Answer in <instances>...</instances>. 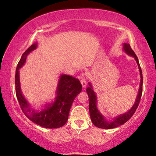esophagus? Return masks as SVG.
Instances as JSON below:
<instances>
[{
	"label": "esophagus",
	"instance_id": "esophagus-1",
	"mask_svg": "<svg viewBox=\"0 0 156 156\" xmlns=\"http://www.w3.org/2000/svg\"><path fill=\"white\" fill-rule=\"evenodd\" d=\"M80 83H81L83 88H85L86 86H87V79L85 78H83L81 79Z\"/></svg>",
	"mask_w": 156,
	"mask_h": 156
}]
</instances>
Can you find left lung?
I'll list each match as a JSON object with an SVG mask.
<instances>
[{"instance_id":"1","label":"left lung","mask_w":156,"mask_h":156,"mask_svg":"<svg viewBox=\"0 0 156 156\" xmlns=\"http://www.w3.org/2000/svg\"><path fill=\"white\" fill-rule=\"evenodd\" d=\"M123 50L125 51L129 56L133 57L135 58L137 64L138 65V69L140 71V88L138 90V95H137L136 100L135 103L132 106V107L129 109L127 112L122 114L118 115L116 117L113 118L112 121H108L105 118V116L100 112V111L97 108V96L94 91L92 88V85L90 83H89V87L87 88L86 91L88 94L89 104V113H90V118L91 122H93L94 125L98 128L109 129L118 127L120 125L125 124L126 122L130 119L132 115L134 114V113L138 107L142 93V83H143V79H142V73L140 63L138 61V57L136 55L134 51L131 48L130 44L129 43H124L123 44Z\"/></svg>"}]
</instances>
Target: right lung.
<instances>
[{"label": "right lung", "instance_id": "1", "mask_svg": "<svg viewBox=\"0 0 156 156\" xmlns=\"http://www.w3.org/2000/svg\"><path fill=\"white\" fill-rule=\"evenodd\" d=\"M37 47V43L31 45L23 53L18 63L15 75L16 94L22 111L31 121L44 128L61 127L67 122L73 100L82 91V84L78 79L74 77L65 74L60 75L54 101L45 104L44 108L41 109L37 110L31 107L21 91L19 69L26 62L27 55L36 49Z\"/></svg>", "mask_w": 156, "mask_h": 156}]
</instances>
